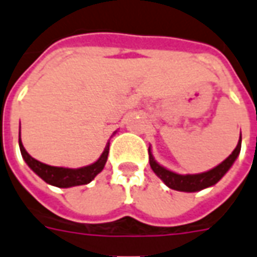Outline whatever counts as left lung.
<instances>
[{
  "instance_id": "obj_1",
  "label": "left lung",
  "mask_w": 257,
  "mask_h": 257,
  "mask_svg": "<svg viewBox=\"0 0 257 257\" xmlns=\"http://www.w3.org/2000/svg\"><path fill=\"white\" fill-rule=\"evenodd\" d=\"M241 150V138L237 144L236 149L231 152L229 157L222 161V163L217 165L213 169H210L207 172L198 173V175H179L172 171H168L167 168L161 167L160 164L156 163L152 153L149 150V163L150 167L153 169V172L157 175L161 180L167 184L169 188L176 191H184V192H195V191H200L207 187L214 186L215 183L222 179L225 173L230 169L233 163L236 161L237 156L240 154Z\"/></svg>"
}]
</instances>
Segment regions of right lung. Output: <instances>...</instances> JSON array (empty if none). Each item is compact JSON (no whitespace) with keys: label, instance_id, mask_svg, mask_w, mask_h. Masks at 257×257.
<instances>
[{"label":"right lung","instance_id":"1","mask_svg":"<svg viewBox=\"0 0 257 257\" xmlns=\"http://www.w3.org/2000/svg\"><path fill=\"white\" fill-rule=\"evenodd\" d=\"M19 145H20V152L23 158L26 160L28 167L34 171L39 177H42L46 183L51 184V186L59 187V188H69V187L74 186H82V184H88L93 180L96 175H99L103 171L104 165L107 163L108 152H109V144L105 146L103 154L96 163L90 164L88 167L78 168V169H70V168H62V167H51L47 164H43L35 160L27 153L24 146L21 144L20 134H19Z\"/></svg>","mask_w":257,"mask_h":257}]
</instances>
